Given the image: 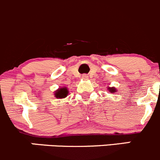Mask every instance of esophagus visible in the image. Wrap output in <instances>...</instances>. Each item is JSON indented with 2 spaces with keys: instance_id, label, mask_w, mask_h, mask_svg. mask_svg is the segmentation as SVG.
<instances>
[{
  "instance_id": "34e87169",
  "label": "esophagus",
  "mask_w": 160,
  "mask_h": 160,
  "mask_svg": "<svg viewBox=\"0 0 160 160\" xmlns=\"http://www.w3.org/2000/svg\"><path fill=\"white\" fill-rule=\"evenodd\" d=\"M82 78H88V75H86V74H85V75H82Z\"/></svg>"
}]
</instances>
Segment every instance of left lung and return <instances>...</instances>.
I'll return each instance as SVG.
<instances>
[{
    "label": "left lung",
    "mask_w": 160,
    "mask_h": 160,
    "mask_svg": "<svg viewBox=\"0 0 160 160\" xmlns=\"http://www.w3.org/2000/svg\"><path fill=\"white\" fill-rule=\"evenodd\" d=\"M108 89H110L109 91H110V92H116V89H115L114 88H110L109 87Z\"/></svg>",
    "instance_id": "1"
}]
</instances>
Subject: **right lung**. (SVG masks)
I'll use <instances>...</instances> for the list:
<instances>
[{
  "mask_svg": "<svg viewBox=\"0 0 160 160\" xmlns=\"http://www.w3.org/2000/svg\"><path fill=\"white\" fill-rule=\"evenodd\" d=\"M55 96H56L57 98H65L66 96H68V89L66 88V87H64V88H60V89H58V91L55 92Z\"/></svg>",
  "mask_w": 160,
  "mask_h": 160,
  "instance_id": "right-lung-1",
  "label": "right lung"
}]
</instances>
